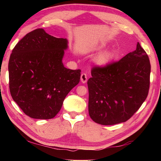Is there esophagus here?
Wrapping results in <instances>:
<instances>
[{
	"label": "esophagus",
	"mask_w": 161,
	"mask_h": 161,
	"mask_svg": "<svg viewBox=\"0 0 161 161\" xmlns=\"http://www.w3.org/2000/svg\"><path fill=\"white\" fill-rule=\"evenodd\" d=\"M87 80H88V78H87L86 74V73H82V74H81V75H80V80H81V82H82L83 83H85L87 82Z\"/></svg>",
	"instance_id": "obj_1"
}]
</instances>
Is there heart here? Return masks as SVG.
<instances>
[{"instance_id": "obj_1", "label": "heart", "mask_w": 161, "mask_h": 161, "mask_svg": "<svg viewBox=\"0 0 161 161\" xmlns=\"http://www.w3.org/2000/svg\"><path fill=\"white\" fill-rule=\"evenodd\" d=\"M112 58H113V53L111 50H105L96 57L95 62L100 67H105L108 64Z\"/></svg>"}]
</instances>
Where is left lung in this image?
Here are the masks:
<instances>
[{"mask_svg":"<svg viewBox=\"0 0 161 161\" xmlns=\"http://www.w3.org/2000/svg\"><path fill=\"white\" fill-rule=\"evenodd\" d=\"M150 71L149 57L138 42L119 61L92 68L87 82L92 119L103 125L128 120L147 97Z\"/></svg>","mask_w":161,"mask_h":161,"instance_id":"1","label":"left lung"}]
</instances>
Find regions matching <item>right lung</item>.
<instances>
[{"label":"right lung","instance_id":"1","mask_svg":"<svg viewBox=\"0 0 161 161\" xmlns=\"http://www.w3.org/2000/svg\"><path fill=\"white\" fill-rule=\"evenodd\" d=\"M67 44V39L37 28L12 50L8 61L10 93L31 118L55 117L66 96L80 81V69H67L62 63Z\"/></svg>","mask_w":161,"mask_h":161}]
</instances>
